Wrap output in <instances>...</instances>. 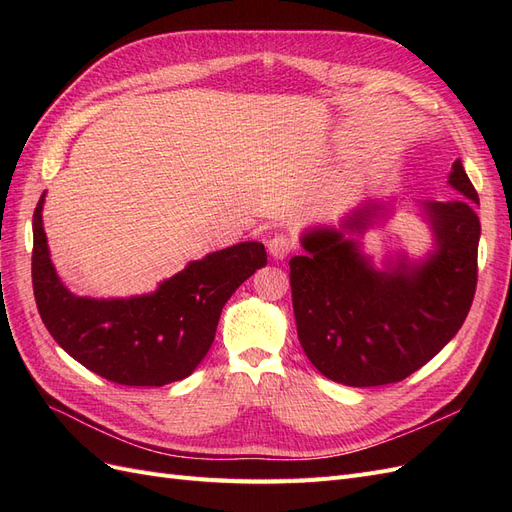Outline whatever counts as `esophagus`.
I'll return each instance as SVG.
<instances>
[{
    "mask_svg": "<svg viewBox=\"0 0 512 512\" xmlns=\"http://www.w3.org/2000/svg\"><path fill=\"white\" fill-rule=\"evenodd\" d=\"M292 250H294V243H292L286 235H275V237L269 241V254H271L275 260H284Z\"/></svg>",
    "mask_w": 512,
    "mask_h": 512,
    "instance_id": "obj_1",
    "label": "esophagus"
}]
</instances>
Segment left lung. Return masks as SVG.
Listing matches in <instances>:
<instances>
[{
  "label": "left lung",
  "mask_w": 512,
  "mask_h": 512,
  "mask_svg": "<svg viewBox=\"0 0 512 512\" xmlns=\"http://www.w3.org/2000/svg\"><path fill=\"white\" fill-rule=\"evenodd\" d=\"M448 185L463 198L418 203L433 235L425 258L406 254L378 269L361 237L391 213V203L356 207L339 228L301 235L307 254L290 258L299 342L324 378L346 386H382L408 378L461 329L476 290L478 194L455 160Z\"/></svg>",
  "instance_id": "1"
}]
</instances>
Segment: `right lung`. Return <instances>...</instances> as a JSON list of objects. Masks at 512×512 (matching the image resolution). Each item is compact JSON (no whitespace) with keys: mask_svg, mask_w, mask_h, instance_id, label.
Masks as SVG:
<instances>
[{"mask_svg":"<svg viewBox=\"0 0 512 512\" xmlns=\"http://www.w3.org/2000/svg\"><path fill=\"white\" fill-rule=\"evenodd\" d=\"M34 211L32 282L44 327L74 361L123 386H164L188 378L209 352L222 307L267 265L265 245L243 241L188 262L149 294L91 299L70 292L51 262Z\"/></svg>","mask_w":512,"mask_h":512,"instance_id":"right-lung-1","label":"right lung"}]
</instances>
